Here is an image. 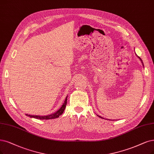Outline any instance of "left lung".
Segmentation results:
<instances>
[{
  "instance_id": "obj_1",
  "label": "left lung",
  "mask_w": 154,
  "mask_h": 154,
  "mask_svg": "<svg viewBox=\"0 0 154 154\" xmlns=\"http://www.w3.org/2000/svg\"><path fill=\"white\" fill-rule=\"evenodd\" d=\"M138 58H139V59H140V60H141V63H143V62H142V60H141V58H140V57H138ZM98 116L99 117H100V118H103V117H100V116Z\"/></svg>"
}]
</instances>
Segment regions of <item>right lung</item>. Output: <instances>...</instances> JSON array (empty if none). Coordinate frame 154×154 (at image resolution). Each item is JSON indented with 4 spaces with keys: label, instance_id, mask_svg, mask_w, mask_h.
<instances>
[{
    "label": "right lung",
    "instance_id": "add662e5",
    "mask_svg": "<svg viewBox=\"0 0 154 154\" xmlns=\"http://www.w3.org/2000/svg\"><path fill=\"white\" fill-rule=\"evenodd\" d=\"M67 97H68V96H66L64 103H63V104L62 105V106H61L60 109L58 111H56V112H54L53 113H51V114H50V115L44 116H32V115H28V114H26V115L28 117H31V118H35V119H40V120H48V119H53L58 118L61 115H62V113H63V112L65 109V107H66V102H67Z\"/></svg>",
    "mask_w": 154,
    "mask_h": 154
}]
</instances>
